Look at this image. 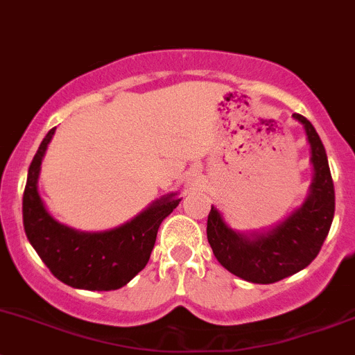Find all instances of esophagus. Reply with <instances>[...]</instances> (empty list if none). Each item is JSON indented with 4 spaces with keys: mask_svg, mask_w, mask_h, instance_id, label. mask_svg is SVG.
Here are the masks:
<instances>
[{
    "mask_svg": "<svg viewBox=\"0 0 355 355\" xmlns=\"http://www.w3.org/2000/svg\"><path fill=\"white\" fill-rule=\"evenodd\" d=\"M196 184H198V181H196V179H189L188 186H196Z\"/></svg>",
    "mask_w": 355,
    "mask_h": 355,
    "instance_id": "obj_1",
    "label": "esophagus"
}]
</instances>
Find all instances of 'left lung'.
Returning <instances> with one entry per match:
<instances>
[{
    "label": "left lung",
    "mask_w": 355,
    "mask_h": 355,
    "mask_svg": "<svg viewBox=\"0 0 355 355\" xmlns=\"http://www.w3.org/2000/svg\"><path fill=\"white\" fill-rule=\"evenodd\" d=\"M292 118L304 126L311 147L313 182L301 207L279 224L253 232L234 231L214 205L208 214L207 237L215 258L246 282L273 284L301 272L318 257L334 222L335 189L327 152L304 116Z\"/></svg>",
    "instance_id": "left-lung-1"
}]
</instances>
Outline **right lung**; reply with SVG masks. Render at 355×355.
<instances>
[{"mask_svg":"<svg viewBox=\"0 0 355 355\" xmlns=\"http://www.w3.org/2000/svg\"><path fill=\"white\" fill-rule=\"evenodd\" d=\"M56 128L46 135L34 155L24 191V227L28 243L58 280L83 291H116L126 286L150 259L157 231L178 207V193L160 196L137 217L114 229L78 231L49 214L39 195V174L47 145Z\"/></svg>","mask_w":355,"mask_h":355,"instance_id":"right-lung-1","label":"right lung"}]
</instances>
